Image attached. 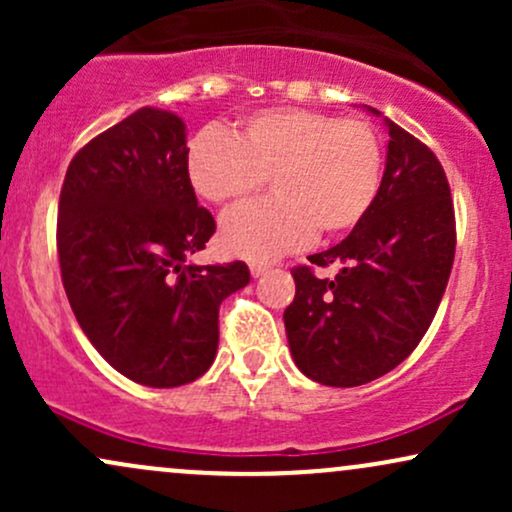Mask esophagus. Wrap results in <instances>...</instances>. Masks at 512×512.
Returning <instances> with one entry per match:
<instances>
[{
  "label": "esophagus",
  "instance_id": "esophagus-1",
  "mask_svg": "<svg viewBox=\"0 0 512 512\" xmlns=\"http://www.w3.org/2000/svg\"><path fill=\"white\" fill-rule=\"evenodd\" d=\"M269 269H272V264H267V262H252V264H250V274L255 276V279H257V276L267 274Z\"/></svg>",
  "mask_w": 512,
  "mask_h": 512
}]
</instances>
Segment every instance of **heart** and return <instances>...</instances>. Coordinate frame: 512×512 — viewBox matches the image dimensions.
<instances>
[{
    "label": "heart",
    "mask_w": 512,
    "mask_h": 512,
    "mask_svg": "<svg viewBox=\"0 0 512 512\" xmlns=\"http://www.w3.org/2000/svg\"><path fill=\"white\" fill-rule=\"evenodd\" d=\"M383 173L378 132L358 117L272 108L238 122L231 137L202 132L187 149L199 197L238 207L272 180L274 195L221 223L223 250L272 260L315 236H342L373 207Z\"/></svg>",
    "instance_id": "heart-1"
}]
</instances>
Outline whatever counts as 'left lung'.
<instances>
[{"instance_id": "left-lung-1", "label": "left lung", "mask_w": 512, "mask_h": 512, "mask_svg": "<svg viewBox=\"0 0 512 512\" xmlns=\"http://www.w3.org/2000/svg\"><path fill=\"white\" fill-rule=\"evenodd\" d=\"M385 125L390 142L373 207L342 243L291 269L286 337L296 366L320 385H366L397 368L431 327L455 260L443 166L407 129ZM313 266L338 274L317 277Z\"/></svg>"}]
</instances>
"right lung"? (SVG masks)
<instances>
[{
    "label": "right lung",
    "mask_w": 512,
    "mask_h": 512,
    "mask_svg": "<svg viewBox=\"0 0 512 512\" xmlns=\"http://www.w3.org/2000/svg\"><path fill=\"white\" fill-rule=\"evenodd\" d=\"M185 122L142 108L93 137L60 192L57 255L81 330L117 373L149 387L204 375L219 305L248 286L245 262L190 264L216 221L187 178Z\"/></svg>",
    "instance_id": "obj_1"
}]
</instances>
